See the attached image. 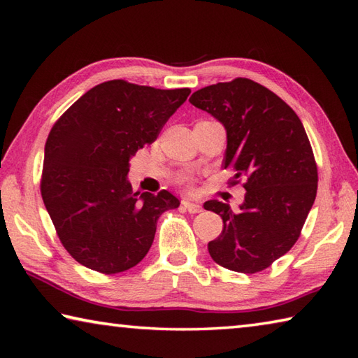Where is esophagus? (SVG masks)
Wrapping results in <instances>:
<instances>
[{
    "label": "esophagus",
    "mask_w": 358,
    "mask_h": 358,
    "mask_svg": "<svg viewBox=\"0 0 358 358\" xmlns=\"http://www.w3.org/2000/svg\"><path fill=\"white\" fill-rule=\"evenodd\" d=\"M185 209L189 212V214H199V212L203 210V206L200 203H192V201H183Z\"/></svg>",
    "instance_id": "esophagus-1"
}]
</instances>
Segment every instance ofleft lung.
I'll list each match as a JSON object with an SVG mask.
<instances>
[{"mask_svg": "<svg viewBox=\"0 0 358 358\" xmlns=\"http://www.w3.org/2000/svg\"><path fill=\"white\" fill-rule=\"evenodd\" d=\"M189 101L224 126V169L248 177L238 210L204 203L223 218L209 254L226 269L260 272L295 245L315 200L317 164L305 127L280 96L248 78L203 87Z\"/></svg>", "mask_w": 358, "mask_h": 358, "instance_id": "1", "label": "left lung"}]
</instances>
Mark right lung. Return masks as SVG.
Returning a JSON list of instances; mask_svg holds the SVG:
<instances>
[{"label": "right lung", "mask_w": 358, "mask_h": 358, "mask_svg": "<svg viewBox=\"0 0 358 358\" xmlns=\"http://www.w3.org/2000/svg\"><path fill=\"white\" fill-rule=\"evenodd\" d=\"M191 89L106 81L53 124L44 148L41 195L59 240L75 260L101 273L138 264L163 212L180 206L167 191L134 192L135 152L157 140Z\"/></svg>", "instance_id": "1"}]
</instances>
